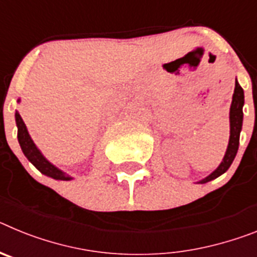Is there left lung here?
<instances>
[{"instance_id":"8db88e82","label":"left lung","mask_w":257,"mask_h":257,"mask_svg":"<svg viewBox=\"0 0 257 257\" xmlns=\"http://www.w3.org/2000/svg\"><path fill=\"white\" fill-rule=\"evenodd\" d=\"M243 104H244V94L243 88L240 87L238 81L235 79V87L234 94H233V100H231L230 112H229V121H230V136H229V144L226 148L225 156L222 158L221 163L219 165L212 174H210L207 178L202 179L199 184H205L208 181L213 180V179L219 178L220 175H222L226 170L230 167L237 154L238 147H239V134L242 130V122H243Z\"/></svg>"}]
</instances>
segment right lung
Masks as SVG:
<instances>
[{"label": "right lung", "mask_w": 257, "mask_h": 257, "mask_svg": "<svg viewBox=\"0 0 257 257\" xmlns=\"http://www.w3.org/2000/svg\"><path fill=\"white\" fill-rule=\"evenodd\" d=\"M15 121H17L18 126V140H19L20 148H22L24 156L28 158L29 162L35 166L38 171H41L44 175H46V176L55 179V180H72L69 175H67L65 172L59 170L58 167H55L52 163H50L45 158L44 154L41 153L40 149L36 147L32 138L29 136L26 123L23 122L22 117H20V114L18 112L15 113Z\"/></svg>", "instance_id": "1"}]
</instances>
